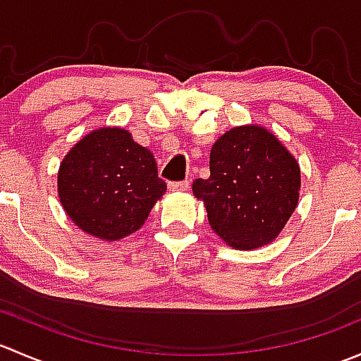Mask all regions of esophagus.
<instances>
[{
	"instance_id": "esophagus-1",
	"label": "esophagus",
	"mask_w": 361,
	"mask_h": 361,
	"mask_svg": "<svg viewBox=\"0 0 361 361\" xmlns=\"http://www.w3.org/2000/svg\"><path fill=\"white\" fill-rule=\"evenodd\" d=\"M188 187H190L188 181H171L169 183V190L173 192H185L188 190Z\"/></svg>"
}]
</instances>
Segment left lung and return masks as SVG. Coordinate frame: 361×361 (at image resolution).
I'll return each instance as SVG.
<instances>
[{
  "mask_svg": "<svg viewBox=\"0 0 361 361\" xmlns=\"http://www.w3.org/2000/svg\"><path fill=\"white\" fill-rule=\"evenodd\" d=\"M209 173L192 190L211 228L235 250L269 245L297 207L300 167L264 127L227 130L211 148Z\"/></svg>",
  "mask_w": 361,
  "mask_h": 361,
  "instance_id": "8db88e82",
  "label": "left lung"
}]
</instances>
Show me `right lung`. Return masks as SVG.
I'll return each mask as SVG.
<instances>
[{
    "instance_id": "obj_1",
    "label": "right lung",
    "mask_w": 361,
    "mask_h": 361,
    "mask_svg": "<svg viewBox=\"0 0 361 361\" xmlns=\"http://www.w3.org/2000/svg\"><path fill=\"white\" fill-rule=\"evenodd\" d=\"M57 180L68 216L106 241L136 232L167 190L154 154L118 127H103L80 140L64 157Z\"/></svg>"
}]
</instances>
